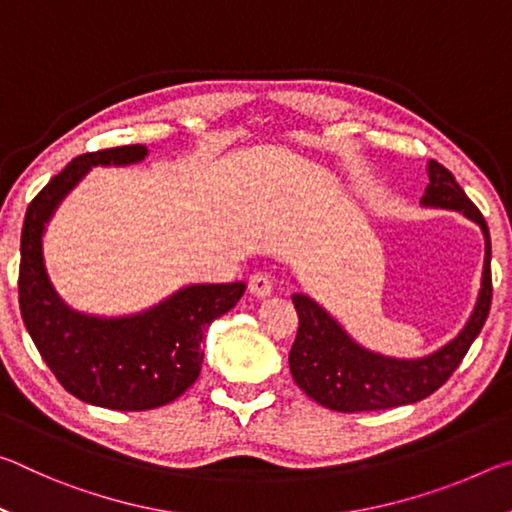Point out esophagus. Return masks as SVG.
Wrapping results in <instances>:
<instances>
[{
	"instance_id": "1",
	"label": "esophagus",
	"mask_w": 512,
	"mask_h": 512,
	"mask_svg": "<svg viewBox=\"0 0 512 512\" xmlns=\"http://www.w3.org/2000/svg\"><path fill=\"white\" fill-rule=\"evenodd\" d=\"M248 291L253 293L255 298H268V296H271V293H273V280H271V275H266V273L250 275Z\"/></svg>"
}]
</instances>
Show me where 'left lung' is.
I'll list each match as a JSON object with an SVG mask.
<instances>
[{
	"instance_id": "1",
	"label": "left lung",
	"mask_w": 512,
	"mask_h": 512,
	"mask_svg": "<svg viewBox=\"0 0 512 512\" xmlns=\"http://www.w3.org/2000/svg\"><path fill=\"white\" fill-rule=\"evenodd\" d=\"M427 171L429 185L422 196V205L456 210L481 225L485 262L479 300L454 341L429 357L406 361L381 357L377 352L361 348L318 302L302 293H293L300 325L289 352V368L293 381L325 409L341 413L381 411L424 400L454 375L488 318L492 302V244L488 223L456 183L452 171L436 160L429 162Z\"/></svg>"
}]
</instances>
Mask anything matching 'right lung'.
<instances>
[{"mask_svg": "<svg viewBox=\"0 0 512 512\" xmlns=\"http://www.w3.org/2000/svg\"><path fill=\"white\" fill-rule=\"evenodd\" d=\"M146 153V146L128 144L79 155L40 189L22 225L17 287L24 325L67 393L112 411L158 409L183 395L201 375L207 327L246 291L244 282L192 284L124 318L88 316L60 300L42 257L49 216L94 164H133Z\"/></svg>", "mask_w": 512, "mask_h": 512, "instance_id": "right-lung-1", "label": "right lung"}]
</instances>
